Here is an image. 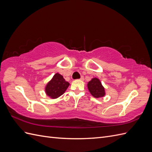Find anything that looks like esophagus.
Returning a JSON list of instances; mask_svg holds the SVG:
<instances>
[{
  "mask_svg": "<svg viewBox=\"0 0 152 152\" xmlns=\"http://www.w3.org/2000/svg\"><path fill=\"white\" fill-rule=\"evenodd\" d=\"M79 80H82V81L84 80V77H81V78H80V79Z\"/></svg>",
  "mask_w": 152,
  "mask_h": 152,
  "instance_id": "1",
  "label": "esophagus"
}]
</instances>
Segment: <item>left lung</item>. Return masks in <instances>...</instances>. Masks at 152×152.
<instances>
[{"mask_svg": "<svg viewBox=\"0 0 152 152\" xmlns=\"http://www.w3.org/2000/svg\"><path fill=\"white\" fill-rule=\"evenodd\" d=\"M87 88L91 95L96 98H102L105 96L104 87L98 78H93L87 83Z\"/></svg>", "mask_w": 152, "mask_h": 152, "instance_id": "8db88e82", "label": "left lung"}]
</instances>
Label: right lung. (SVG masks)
Wrapping results in <instances>:
<instances>
[{"mask_svg": "<svg viewBox=\"0 0 152 152\" xmlns=\"http://www.w3.org/2000/svg\"><path fill=\"white\" fill-rule=\"evenodd\" d=\"M70 84L66 82L63 77L57 73L45 87V94L50 98L56 99L64 94Z\"/></svg>", "mask_w": 152, "mask_h": 152, "instance_id": "right-lung-1", "label": "right lung"}]
</instances>
